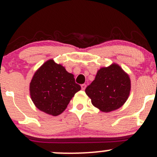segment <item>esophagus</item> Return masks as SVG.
<instances>
[{"mask_svg": "<svg viewBox=\"0 0 157 157\" xmlns=\"http://www.w3.org/2000/svg\"><path fill=\"white\" fill-rule=\"evenodd\" d=\"M86 87V84H82V85H81V89H82V90H85Z\"/></svg>", "mask_w": 157, "mask_h": 157, "instance_id": "1", "label": "esophagus"}]
</instances>
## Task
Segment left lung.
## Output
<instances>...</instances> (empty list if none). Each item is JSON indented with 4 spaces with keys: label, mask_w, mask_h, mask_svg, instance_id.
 <instances>
[{
    "label": "left lung",
    "mask_w": 157,
    "mask_h": 157,
    "mask_svg": "<svg viewBox=\"0 0 157 157\" xmlns=\"http://www.w3.org/2000/svg\"><path fill=\"white\" fill-rule=\"evenodd\" d=\"M131 81L129 77L117 64L101 67L95 78L86 88V93L92 104L103 112L120 108L129 95Z\"/></svg>",
    "instance_id": "left-lung-1"
}]
</instances>
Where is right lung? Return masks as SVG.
I'll use <instances>...</instances> for the list:
<instances>
[{
  "mask_svg": "<svg viewBox=\"0 0 157 157\" xmlns=\"http://www.w3.org/2000/svg\"><path fill=\"white\" fill-rule=\"evenodd\" d=\"M81 87L65 67L47 61L35 72L30 83V95L39 110L58 116L67 108L72 97Z\"/></svg>",
  "mask_w": 157,
  "mask_h": 157,
  "instance_id": "add662e5",
  "label": "right lung"
}]
</instances>
